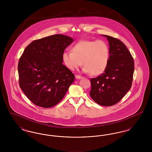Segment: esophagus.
I'll use <instances>...</instances> for the list:
<instances>
[{
  "label": "esophagus",
  "instance_id": "esophagus-1",
  "mask_svg": "<svg viewBox=\"0 0 152 152\" xmlns=\"http://www.w3.org/2000/svg\"><path fill=\"white\" fill-rule=\"evenodd\" d=\"M75 77H76V78L77 79H80L83 78V76H80V75H76Z\"/></svg>",
  "mask_w": 152,
  "mask_h": 152
}]
</instances>
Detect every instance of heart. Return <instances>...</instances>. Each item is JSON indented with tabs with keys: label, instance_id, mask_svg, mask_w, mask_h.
I'll return each instance as SVG.
<instances>
[{
	"label": "heart",
	"instance_id": "1",
	"mask_svg": "<svg viewBox=\"0 0 152 152\" xmlns=\"http://www.w3.org/2000/svg\"><path fill=\"white\" fill-rule=\"evenodd\" d=\"M109 55V48L105 42L101 40H81L73 46L72 52H64L61 58L68 69L74 70L82 64L84 72L96 76L105 70Z\"/></svg>",
	"mask_w": 152,
	"mask_h": 152
}]
</instances>
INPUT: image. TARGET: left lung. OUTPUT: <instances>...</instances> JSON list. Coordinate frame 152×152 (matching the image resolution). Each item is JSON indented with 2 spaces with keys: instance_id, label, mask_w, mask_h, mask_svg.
I'll list each match as a JSON object with an SVG mask.
<instances>
[{
  "instance_id": "obj_1",
  "label": "left lung",
  "mask_w": 152,
  "mask_h": 152,
  "mask_svg": "<svg viewBox=\"0 0 152 152\" xmlns=\"http://www.w3.org/2000/svg\"><path fill=\"white\" fill-rule=\"evenodd\" d=\"M109 42L108 64L103 73L91 79L90 96L98 104L109 107L120 101L130 89L134 60L125 45L118 39L104 35Z\"/></svg>"
}]
</instances>
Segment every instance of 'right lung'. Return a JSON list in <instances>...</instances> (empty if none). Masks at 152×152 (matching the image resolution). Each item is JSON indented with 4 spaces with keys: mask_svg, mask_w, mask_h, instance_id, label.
<instances>
[{
    "mask_svg": "<svg viewBox=\"0 0 152 152\" xmlns=\"http://www.w3.org/2000/svg\"><path fill=\"white\" fill-rule=\"evenodd\" d=\"M73 41L56 34L35 40L24 50L18 63L19 83L35 105L45 108L56 105L73 82L75 75L61 58Z\"/></svg>",
    "mask_w": 152,
    "mask_h": 152,
    "instance_id": "right-lung-1",
    "label": "right lung"
}]
</instances>
